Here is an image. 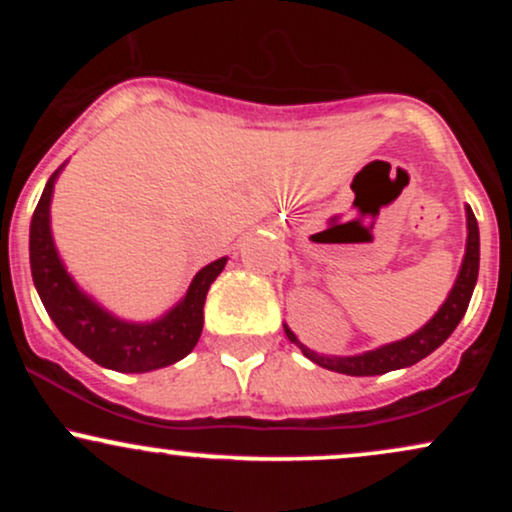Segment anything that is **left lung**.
Instances as JSON below:
<instances>
[{"label":"left lung","mask_w":512,"mask_h":512,"mask_svg":"<svg viewBox=\"0 0 512 512\" xmlns=\"http://www.w3.org/2000/svg\"><path fill=\"white\" fill-rule=\"evenodd\" d=\"M464 216H467V245H464V257L460 264V272H457L455 284L445 298V303L440 305L438 313L426 322L421 330H416L409 337L397 339V342L383 344L378 349L363 351V354L354 356H327L317 354V351L298 342L296 334L291 332V327L284 322V332L289 337L291 344H296L298 349L303 351L305 358L317 363V366L334 370V373L344 375H383L390 373V370L409 368L414 363H419L421 358L438 349L445 339L455 332V327L460 325V320L467 313L469 298H472L474 286H477L479 276V226L477 219H474V211L469 204H464Z\"/></svg>","instance_id":"1"}]
</instances>
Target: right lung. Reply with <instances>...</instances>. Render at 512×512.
<instances>
[{
    "label": "right lung",
    "instance_id": "1",
    "mask_svg": "<svg viewBox=\"0 0 512 512\" xmlns=\"http://www.w3.org/2000/svg\"><path fill=\"white\" fill-rule=\"evenodd\" d=\"M67 163L50 175L31 219V274L35 291L64 337L98 366L117 373H149L178 363L195 349L204 327L209 286L223 272L228 257H219L195 274L185 296L161 317L134 322L117 317L81 289L64 267L50 226L55 182Z\"/></svg>",
    "mask_w": 512,
    "mask_h": 512
}]
</instances>
